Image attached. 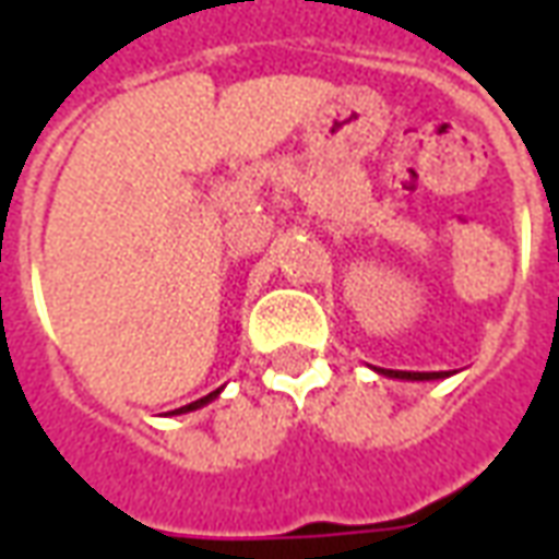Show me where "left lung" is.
<instances>
[{
  "mask_svg": "<svg viewBox=\"0 0 559 559\" xmlns=\"http://www.w3.org/2000/svg\"><path fill=\"white\" fill-rule=\"evenodd\" d=\"M374 371L392 380H445L455 374V371H392V368H374Z\"/></svg>",
  "mask_w": 559,
  "mask_h": 559,
  "instance_id": "8db88e82",
  "label": "left lung"
}]
</instances>
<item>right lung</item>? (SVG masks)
Wrapping results in <instances>:
<instances>
[{
  "label": "right lung",
  "instance_id": "right-lung-1",
  "mask_svg": "<svg viewBox=\"0 0 559 559\" xmlns=\"http://www.w3.org/2000/svg\"><path fill=\"white\" fill-rule=\"evenodd\" d=\"M218 395H221V389H215V392H209V395H203V399H197V401H191V404H185V407H179V411H170V416L200 411V407H206V404H212V401L218 399Z\"/></svg>",
  "mask_w": 559,
  "mask_h": 559
}]
</instances>
